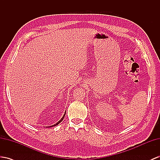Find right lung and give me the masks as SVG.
<instances>
[{"mask_svg": "<svg viewBox=\"0 0 160 160\" xmlns=\"http://www.w3.org/2000/svg\"><path fill=\"white\" fill-rule=\"evenodd\" d=\"M65 113H66V111H65V113H64V115L63 116V117L61 118V119L59 121V122H57V123H56V124H55L54 125H52V126H48V128H50V127H53V126H57L58 125L60 122H61L63 121V118H64V117H65ZM48 127H47V128H48Z\"/></svg>", "mask_w": 160, "mask_h": 160, "instance_id": "add662e5", "label": "right lung"}]
</instances>
